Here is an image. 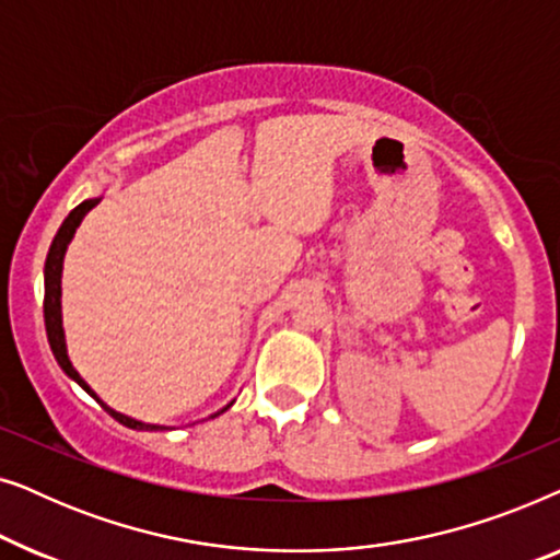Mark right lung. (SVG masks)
Segmentation results:
<instances>
[{
  "label": "right lung",
  "mask_w": 560,
  "mask_h": 560,
  "mask_svg": "<svg viewBox=\"0 0 560 560\" xmlns=\"http://www.w3.org/2000/svg\"><path fill=\"white\" fill-rule=\"evenodd\" d=\"M98 203V198H89V201H83L75 206V209L68 213L63 224H60L56 240H52L50 244V252H48V259H45V301H43V313H45V331H48V341H50V349L52 354H56L60 370H63L68 377H73L79 385L86 389V393L91 397H96L94 393H91L86 382L81 380V374L73 370V364L68 362V354H66V341H63V326H60V270H63V255H66V247L68 242L73 240L75 229H79L81 219L86 217V213L94 209V206ZM96 402L102 405V408L109 412V416L114 420H119L121 425L127 428H137V431H165L163 425H150V423H140V420H132L127 416H121V412L106 408V405L98 400Z\"/></svg>",
  "instance_id": "right-lung-1"
}]
</instances>
